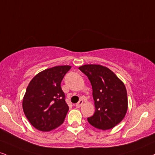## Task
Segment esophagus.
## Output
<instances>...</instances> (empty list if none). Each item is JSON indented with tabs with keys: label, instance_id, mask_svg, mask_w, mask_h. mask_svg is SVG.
<instances>
[{
	"label": "esophagus",
	"instance_id": "34e87169",
	"mask_svg": "<svg viewBox=\"0 0 155 155\" xmlns=\"http://www.w3.org/2000/svg\"><path fill=\"white\" fill-rule=\"evenodd\" d=\"M83 103H84L83 100H80L79 101V102L76 104V107H80L81 105H83Z\"/></svg>",
	"mask_w": 155,
	"mask_h": 155
}]
</instances>
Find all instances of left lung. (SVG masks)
Wrapping results in <instances>:
<instances>
[{"mask_svg": "<svg viewBox=\"0 0 155 155\" xmlns=\"http://www.w3.org/2000/svg\"><path fill=\"white\" fill-rule=\"evenodd\" d=\"M92 87L95 113L87 118L101 130L115 127L124 118L128 110L127 91L124 82L107 67L87 64L79 67Z\"/></svg>", "mask_w": 155, "mask_h": 155, "instance_id": "left-lung-1", "label": "left lung"}]
</instances>
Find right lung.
<instances>
[{
	"instance_id": "add662e5",
	"label": "right lung",
	"mask_w": 155,
	"mask_h": 155,
	"mask_svg": "<svg viewBox=\"0 0 155 155\" xmlns=\"http://www.w3.org/2000/svg\"><path fill=\"white\" fill-rule=\"evenodd\" d=\"M71 66H58L37 74L28 85L22 102L26 117L35 128L50 131L61 126L68 105L61 83Z\"/></svg>"
}]
</instances>
